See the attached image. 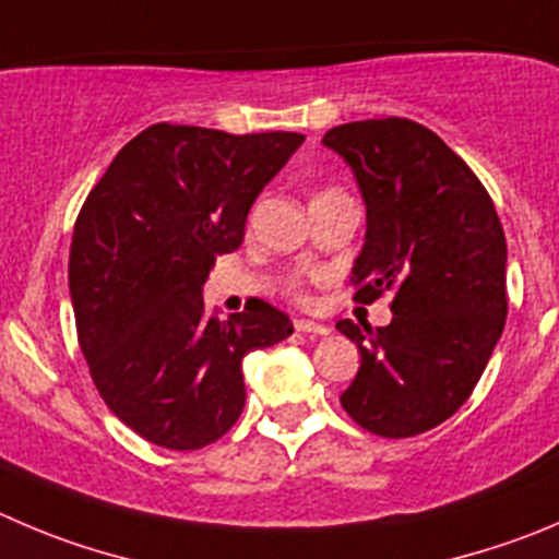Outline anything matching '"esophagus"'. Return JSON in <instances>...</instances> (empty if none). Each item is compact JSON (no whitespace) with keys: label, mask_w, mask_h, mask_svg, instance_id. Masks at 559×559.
<instances>
[{"label":"esophagus","mask_w":559,"mask_h":559,"mask_svg":"<svg viewBox=\"0 0 559 559\" xmlns=\"http://www.w3.org/2000/svg\"><path fill=\"white\" fill-rule=\"evenodd\" d=\"M294 326H296V332H305V334H329L326 323L310 321V318H296Z\"/></svg>","instance_id":"obj_1"}]
</instances>
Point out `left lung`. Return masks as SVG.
<instances>
[{"mask_svg": "<svg viewBox=\"0 0 559 559\" xmlns=\"http://www.w3.org/2000/svg\"><path fill=\"white\" fill-rule=\"evenodd\" d=\"M321 142L348 164L365 203L354 299L392 294L386 326L337 323L362 354L340 403L370 433H425L464 406L504 329L502 225L464 158L425 126L356 120Z\"/></svg>", "mask_w": 559, "mask_h": 559, "instance_id": "8db88e82", "label": "left lung"}]
</instances>
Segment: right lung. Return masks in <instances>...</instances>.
<instances>
[{
    "label": "right lung",
    "instance_id": "right-lung-1",
    "mask_svg": "<svg viewBox=\"0 0 559 559\" xmlns=\"http://www.w3.org/2000/svg\"><path fill=\"white\" fill-rule=\"evenodd\" d=\"M301 142L156 123L117 153L79 214L68 260L79 345L106 406L158 448L225 436L247 401L243 356L294 334L265 301L211 318L203 285Z\"/></svg>",
    "mask_w": 559,
    "mask_h": 559
}]
</instances>
